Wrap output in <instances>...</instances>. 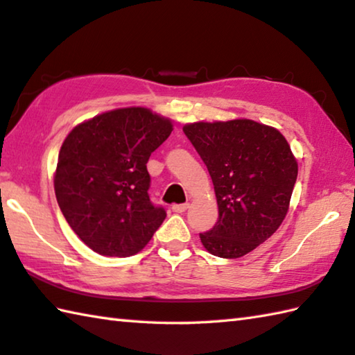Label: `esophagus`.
<instances>
[{"label":"esophagus","mask_w":355,"mask_h":355,"mask_svg":"<svg viewBox=\"0 0 355 355\" xmlns=\"http://www.w3.org/2000/svg\"><path fill=\"white\" fill-rule=\"evenodd\" d=\"M188 208H189V203H180V205H173L172 211L177 212V214H182V212H184Z\"/></svg>","instance_id":"obj_1"}]
</instances>
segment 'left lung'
Returning <instances> with one entry per match:
<instances>
[{"label":"left lung","instance_id":"obj_1","mask_svg":"<svg viewBox=\"0 0 355 355\" xmlns=\"http://www.w3.org/2000/svg\"><path fill=\"white\" fill-rule=\"evenodd\" d=\"M183 132L208 167L218 220L200 234L211 254L236 259L284 220L298 163L279 130L251 119L192 122Z\"/></svg>","mask_w":355,"mask_h":355}]
</instances>
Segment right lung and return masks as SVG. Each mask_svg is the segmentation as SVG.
<instances>
[{
  "mask_svg": "<svg viewBox=\"0 0 355 355\" xmlns=\"http://www.w3.org/2000/svg\"><path fill=\"white\" fill-rule=\"evenodd\" d=\"M172 121L144 107L116 108L83 121L59 152L54 191L71 230L102 256L143 250L166 218L149 198L150 153Z\"/></svg>",
  "mask_w": 355,
  "mask_h": 355,
  "instance_id": "right-lung-1",
  "label": "right lung"
}]
</instances>
